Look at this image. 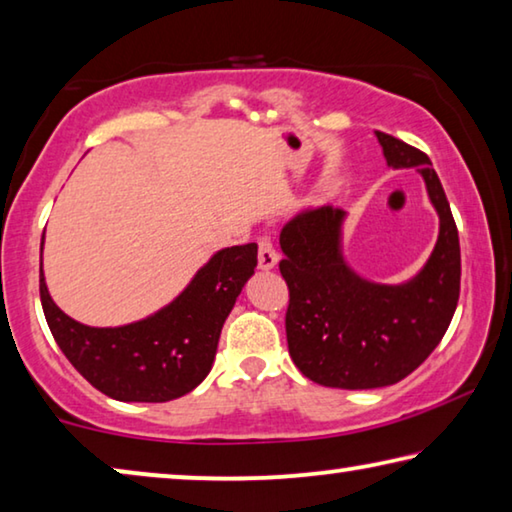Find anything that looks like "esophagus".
Masks as SVG:
<instances>
[{
    "label": "esophagus",
    "mask_w": 512,
    "mask_h": 512,
    "mask_svg": "<svg viewBox=\"0 0 512 512\" xmlns=\"http://www.w3.org/2000/svg\"><path fill=\"white\" fill-rule=\"evenodd\" d=\"M275 264H278V253H275L273 241L271 237L262 234V237H259V269L269 271Z\"/></svg>",
    "instance_id": "1"
}]
</instances>
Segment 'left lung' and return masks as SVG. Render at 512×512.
Masks as SVG:
<instances>
[{"instance_id":"1","label":"left lung","mask_w":512,"mask_h":512,"mask_svg":"<svg viewBox=\"0 0 512 512\" xmlns=\"http://www.w3.org/2000/svg\"><path fill=\"white\" fill-rule=\"evenodd\" d=\"M376 136L389 166L424 175L440 237L415 280L383 287L358 278L339 255V207L305 212L282 227L289 355L305 378L323 387L373 389L410 376L442 342L460 296L458 227L431 159L385 132Z\"/></svg>"}]
</instances>
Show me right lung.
<instances>
[{
    "label": "right lung",
    "instance_id": "add662e5",
    "mask_svg": "<svg viewBox=\"0 0 512 512\" xmlns=\"http://www.w3.org/2000/svg\"><path fill=\"white\" fill-rule=\"evenodd\" d=\"M255 266L257 243L225 248L168 307L123 328H91L63 314L45 287L43 269L40 303L63 355L95 389L116 401L164 403L205 380L223 323Z\"/></svg>",
    "mask_w": 512,
    "mask_h": 512
}]
</instances>
